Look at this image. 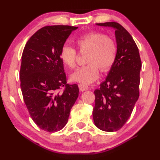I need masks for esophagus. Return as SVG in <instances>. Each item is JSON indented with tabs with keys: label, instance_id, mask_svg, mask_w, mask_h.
I'll return each mask as SVG.
<instances>
[{
	"label": "esophagus",
	"instance_id": "esophagus-1",
	"mask_svg": "<svg viewBox=\"0 0 160 160\" xmlns=\"http://www.w3.org/2000/svg\"><path fill=\"white\" fill-rule=\"evenodd\" d=\"M79 88H80V89L81 91H86L89 89V86H86V85H84V84H82V83H80L79 84Z\"/></svg>",
	"mask_w": 160,
	"mask_h": 160
}]
</instances>
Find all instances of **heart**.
<instances>
[{"mask_svg":"<svg viewBox=\"0 0 160 160\" xmlns=\"http://www.w3.org/2000/svg\"><path fill=\"white\" fill-rule=\"evenodd\" d=\"M80 52L88 53L86 57L85 66L79 68L71 75V80L84 85H89L98 78L99 69L107 72L114 64L117 54L116 42L111 37L102 33L90 32L80 36L75 40ZM60 58L69 68L76 66V49L68 45H65L60 52Z\"/></svg>","mask_w":160,"mask_h":160,"instance_id":"b5f03b06","label":"heart"}]
</instances>
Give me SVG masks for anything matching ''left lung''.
I'll list each match as a JSON object with an SVG mask.
<instances>
[{
    "mask_svg": "<svg viewBox=\"0 0 160 160\" xmlns=\"http://www.w3.org/2000/svg\"><path fill=\"white\" fill-rule=\"evenodd\" d=\"M96 25L114 29L117 54L105 80L94 92L93 120L99 129L116 132L129 118L138 99L141 61L136 43L122 25L113 22Z\"/></svg>",
    "mask_w": 160,
    "mask_h": 160,
    "instance_id": "left-lung-1",
    "label": "left lung"
}]
</instances>
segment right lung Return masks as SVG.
Wrapping results in <instances>:
<instances>
[{"label":"right lung","mask_w":160,"mask_h":160,"mask_svg":"<svg viewBox=\"0 0 160 160\" xmlns=\"http://www.w3.org/2000/svg\"><path fill=\"white\" fill-rule=\"evenodd\" d=\"M78 27L45 26L28 40L22 56L19 78L23 99L38 127L54 132L67 124L79 95L77 84L68 85L60 52ZM65 87L62 93L59 89Z\"/></svg>","instance_id":"1"}]
</instances>
